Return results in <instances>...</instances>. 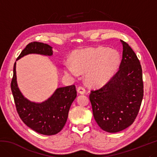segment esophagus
Listing matches in <instances>:
<instances>
[{
	"label": "esophagus",
	"instance_id": "esophagus-1",
	"mask_svg": "<svg viewBox=\"0 0 157 157\" xmlns=\"http://www.w3.org/2000/svg\"><path fill=\"white\" fill-rule=\"evenodd\" d=\"M77 90H78V92L79 93V94H85V92H86V89H85L84 87L82 86H79Z\"/></svg>",
	"mask_w": 157,
	"mask_h": 157
}]
</instances>
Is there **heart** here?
I'll list each match as a JSON object with an SVG mask.
<instances>
[{
    "label": "heart",
    "mask_w": 157,
    "mask_h": 157,
    "mask_svg": "<svg viewBox=\"0 0 157 157\" xmlns=\"http://www.w3.org/2000/svg\"><path fill=\"white\" fill-rule=\"evenodd\" d=\"M72 62L64 63L66 74L78 77L80 72H86L87 83L98 86L105 84L113 75L120 63V56L107 48H91L76 51Z\"/></svg>",
    "instance_id": "1"
}]
</instances>
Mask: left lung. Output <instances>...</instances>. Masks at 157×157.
I'll list each match as a JSON object with an SVG mask.
<instances>
[{"label": "left lung", "mask_w": 157, "mask_h": 157, "mask_svg": "<svg viewBox=\"0 0 157 157\" xmlns=\"http://www.w3.org/2000/svg\"><path fill=\"white\" fill-rule=\"evenodd\" d=\"M121 41L123 50L118 71L102 88L92 90L89 95L95 121L110 133L121 132L134 123L143 97L139 60L129 44Z\"/></svg>", "instance_id": "8db88e82"}]
</instances>
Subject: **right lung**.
Here are the masks:
<instances>
[{"mask_svg":"<svg viewBox=\"0 0 157 157\" xmlns=\"http://www.w3.org/2000/svg\"><path fill=\"white\" fill-rule=\"evenodd\" d=\"M52 48L46 44L33 41L28 44L21 52L17 60L28 54H40L51 56ZM11 90L17 113L26 125L39 134L54 135L64 127L68 111L77 97L75 85L56 89L52 96L41 103L28 100L18 89L16 75V62L14 65Z\"/></svg>","mask_w":157,"mask_h":157,"instance_id":"add662e5","label":"right lung"}]
</instances>
